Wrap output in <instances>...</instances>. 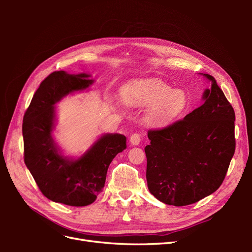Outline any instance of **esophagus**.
Listing matches in <instances>:
<instances>
[{
	"mask_svg": "<svg viewBox=\"0 0 252 252\" xmlns=\"http://www.w3.org/2000/svg\"><path fill=\"white\" fill-rule=\"evenodd\" d=\"M130 144L132 146H138V145L141 143V134L140 133H134L130 136Z\"/></svg>",
	"mask_w": 252,
	"mask_h": 252,
	"instance_id": "esophagus-1",
	"label": "esophagus"
}]
</instances>
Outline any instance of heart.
<instances>
[{
  "label": "heart",
  "instance_id": "obj_1",
  "mask_svg": "<svg viewBox=\"0 0 252 252\" xmlns=\"http://www.w3.org/2000/svg\"><path fill=\"white\" fill-rule=\"evenodd\" d=\"M125 103L135 107H149L146 120L152 125L168 124L181 117L189 106L184 89H172L162 81H136L122 89Z\"/></svg>",
  "mask_w": 252,
  "mask_h": 252
}]
</instances>
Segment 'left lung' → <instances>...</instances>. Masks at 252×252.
I'll list each match as a JSON object with an SVG mask.
<instances>
[{
    "label": "left lung",
    "mask_w": 252,
    "mask_h": 252,
    "mask_svg": "<svg viewBox=\"0 0 252 252\" xmlns=\"http://www.w3.org/2000/svg\"><path fill=\"white\" fill-rule=\"evenodd\" d=\"M200 74L211 83L202 106L168 127L148 131V189L167 205H190L215 192L234 155V110L215 78Z\"/></svg>",
    "instance_id": "8db88e82"
}]
</instances>
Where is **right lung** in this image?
Returning <instances> with one entry per match:
<instances>
[{
	"label": "right lung",
	"instance_id": "1",
	"mask_svg": "<svg viewBox=\"0 0 252 252\" xmlns=\"http://www.w3.org/2000/svg\"><path fill=\"white\" fill-rule=\"evenodd\" d=\"M88 73L56 71L37 88L23 119L24 161L42 193L68 206L93 204L103 191L108 167L126 149L125 135L104 133L78 158L64 156L53 138L56 105L67 95L87 90L94 83Z\"/></svg>",
	"mask_w": 252,
	"mask_h": 252
}]
</instances>
